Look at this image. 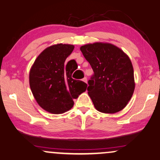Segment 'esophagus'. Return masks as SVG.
I'll return each mask as SVG.
<instances>
[{
    "instance_id": "34e87169",
    "label": "esophagus",
    "mask_w": 160,
    "mask_h": 160,
    "mask_svg": "<svg viewBox=\"0 0 160 160\" xmlns=\"http://www.w3.org/2000/svg\"><path fill=\"white\" fill-rule=\"evenodd\" d=\"M82 81L83 82H87V78H86V77H85L84 78H82Z\"/></svg>"
}]
</instances>
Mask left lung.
I'll return each mask as SVG.
<instances>
[{
  "label": "left lung",
  "instance_id": "obj_1",
  "mask_svg": "<svg viewBox=\"0 0 160 160\" xmlns=\"http://www.w3.org/2000/svg\"><path fill=\"white\" fill-rule=\"evenodd\" d=\"M80 50L94 72L87 90L95 108L104 113L121 111L135 87L129 56L114 44L103 42L85 44Z\"/></svg>",
  "mask_w": 160,
  "mask_h": 160
}]
</instances>
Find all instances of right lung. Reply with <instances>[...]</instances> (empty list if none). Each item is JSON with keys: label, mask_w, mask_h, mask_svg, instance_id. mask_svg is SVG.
<instances>
[{"label": "right lung", "mask_w": 160, "mask_h": 160, "mask_svg": "<svg viewBox=\"0 0 160 160\" xmlns=\"http://www.w3.org/2000/svg\"><path fill=\"white\" fill-rule=\"evenodd\" d=\"M74 48L72 44L61 43L48 47L39 55L30 70L32 93L40 107L50 113L69 110L74 105L73 99L86 91V82L72 78L74 70L68 67L70 61H75L64 63Z\"/></svg>", "instance_id": "add662e5"}]
</instances>
